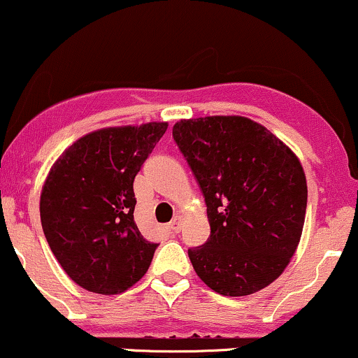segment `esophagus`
<instances>
[{
    "mask_svg": "<svg viewBox=\"0 0 358 358\" xmlns=\"http://www.w3.org/2000/svg\"><path fill=\"white\" fill-rule=\"evenodd\" d=\"M182 222H184V219H182V215H176L174 219L171 220V224H169V229L172 232H180V229H182Z\"/></svg>",
    "mask_w": 358,
    "mask_h": 358,
    "instance_id": "34e87169",
    "label": "esophagus"
}]
</instances>
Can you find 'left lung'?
I'll use <instances>...</instances> for the list:
<instances>
[{"instance_id": "1", "label": "left lung", "mask_w": 358, "mask_h": 358, "mask_svg": "<svg viewBox=\"0 0 358 358\" xmlns=\"http://www.w3.org/2000/svg\"><path fill=\"white\" fill-rule=\"evenodd\" d=\"M172 138L196 176L210 236L189 249L194 271L220 295L272 284L301 242L307 180L299 157L267 127L242 116L180 119Z\"/></svg>"}]
</instances>
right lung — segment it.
<instances>
[{
	"mask_svg": "<svg viewBox=\"0 0 358 358\" xmlns=\"http://www.w3.org/2000/svg\"><path fill=\"white\" fill-rule=\"evenodd\" d=\"M166 129L167 122H148L90 132L44 180V236L64 272L90 292H124L151 266L157 244L136 226L132 184Z\"/></svg>",
	"mask_w": 358,
	"mask_h": 358,
	"instance_id": "add662e5",
	"label": "right lung"
}]
</instances>
